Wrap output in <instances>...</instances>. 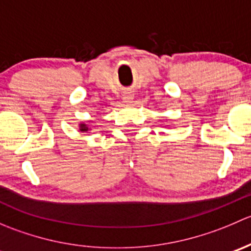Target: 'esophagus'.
Here are the masks:
<instances>
[{"mask_svg":"<svg viewBox=\"0 0 251 251\" xmlns=\"http://www.w3.org/2000/svg\"><path fill=\"white\" fill-rule=\"evenodd\" d=\"M128 100H130V98H128Z\"/></svg>","mask_w":251,"mask_h":251,"instance_id":"esophagus-1","label":"esophagus"}]
</instances>
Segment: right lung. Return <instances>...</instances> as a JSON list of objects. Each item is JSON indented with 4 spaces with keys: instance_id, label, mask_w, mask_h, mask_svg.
Returning a JSON list of instances; mask_svg holds the SVG:
<instances>
[{
    "instance_id": "add662e5",
    "label": "right lung",
    "mask_w": 251,
    "mask_h": 251,
    "mask_svg": "<svg viewBox=\"0 0 251 251\" xmlns=\"http://www.w3.org/2000/svg\"><path fill=\"white\" fill-rule=\"evenodd\" d=\"M87 130H88L87 126H86L85 124H81V125H80V131H82V132H85V131H87Z\"/></svg>"
}]
</instances>
